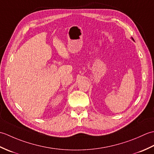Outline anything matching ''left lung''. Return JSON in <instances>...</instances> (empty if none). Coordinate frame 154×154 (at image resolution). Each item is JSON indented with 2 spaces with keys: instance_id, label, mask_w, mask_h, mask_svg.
Returning <instances> with one entry per match:
<instances>
[{
  "instance_id": "1",
  "label": "left lung",
  "mask_w": 154,
  "mask_h": 154,
  "mask_svg": "<svg viewBox=\"0 0 154 154\" xmlns=\"http://www.w3.org/2000/svg\"><path fill=\"white\" fill-rule=\"evenodd\" d=\"M132 40L133 41H134V39H133V38H132Z\"/></svg>"
}]
</instances>
